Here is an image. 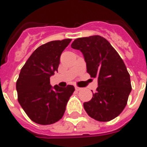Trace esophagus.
Returning a JSON list of instances; mask_svg holds the SVG:
<instances>
[{"label":"esophagus","instance_id":"obj_1","mask_svg":"<svg viewBox=\"0 0 147 147\" xmlns=\"http://www.w3.org/2000/svg\"><path fill=\"white\" fill-rule=\"evenodd\" d=\"M75 88H76V91H79V90H81V87H77V86H76V87H75Z\"/></svg>","mask_w":147,"mask_h":147}]
</instances>
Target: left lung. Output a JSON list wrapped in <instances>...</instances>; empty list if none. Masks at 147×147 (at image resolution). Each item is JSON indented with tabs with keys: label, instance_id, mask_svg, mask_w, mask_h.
<instances>
[{
	"label": "left lung",
	"instance_id": "1",
	"mask_svg": "<svg viewBox=\"0 0 147 147\" xmlns=\"http://www.w3.org/2000/svg\"><path fill=\"white\" fill-rule=\"evenodd\" d=\"M71 47L83 53L87 73L98 78L96 92L90 101L84 103V110L97 121H111L125 108L131 91L125 63L109 42L100 36L76 39Z\"/></svg>",
	"mask_w": 147,
	"mask_h": 147
}]
</instances>
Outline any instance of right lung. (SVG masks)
I'll return each instance as SVG.
<instances>
[{
  "mask_svg": "<svg viewBox=\"0 0 147 147\" xmlns=\"http://www.w3.org/2000/svg\"><path fill=\"white\" fill-rule=\"evenodd\" d=\"M71 39L55 40L34 51L21 69L16 81L18 101L28 117L40 125L59 121L75 87L50 84V77L57 71L60 55Z\"/></svg>",
  "mask_w": 147,
  "mask_h": 147,
  "instance_id": "add662e5",
  "label": "right lung"
}]
</instances>
